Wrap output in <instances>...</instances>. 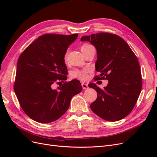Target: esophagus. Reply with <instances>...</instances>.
Returning a JSON list of instances; mask_svg holds the SVG:
<instances>
[{
  "mask_svg": "<svg viewBox=\"0 0 157 157\" xmlns=\"http://www.w3.org/2000/svg\"><path fill=\"white\" fill-rule=\"evenodd\" d=\"M82 88L84 89V90H86L88 88V84H86V83H82Z\"/></svg>",
  "mask_w": 157,
  "mask_h": 157,
  "instance_id": "esophagus-1",
  "label": "esophagus"
}]
</instances>
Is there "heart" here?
I'll use <instances>...</instances> for the list:
<instances>
[{
    "label": "heart",
    "mask_w": 157,
    "mask_h": 157,
    "mask_svg": "<svg viewBox=\"0 0 157 157\" xmlns=\"http://www.w3.org/2000/svg\"><path fill=\"white\" fill-rule=\"evenodd\" d=\"M90 44H84L81 46V50L82 52L84 51V50H86L90 47H92ZM68 54H69V50H67L65 52V53L64 54V60L67 61V58H68ZM88 72V69H75L71 73V77L73 78H77L81 80H86L87 78V73Z\"/></svg>",
    "instance_id": "heart-1"
}]
</instances>
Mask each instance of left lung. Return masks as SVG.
Returning a JSON list of instances; mask_svg holds the SVG:
<instances>
[{"mask_svg":"<svg viewBox=\"0 0 157 157\" xmlns=\"http://www.w3.org/2000/svg\"><path fill=\"white\" fill-rule=\"evenodd\" d=\"M80 40L90 42L97 50L95 66L100 74L95 76L94 80H109L103 89L92 82L88 84L98 94L90 108L105 121L122 119L134 109L141 90L138 59L126 41L117 35L99 33L83 36Z\"/></svg>","mask_w":157,"mask_h":157,"instance_id":"obj_1","label":"left lung"}]
</instances>
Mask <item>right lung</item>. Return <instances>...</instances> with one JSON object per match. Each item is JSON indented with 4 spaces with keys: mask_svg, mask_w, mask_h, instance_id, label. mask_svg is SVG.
<instances>
[{
    "mask_svg": "<svg viewBox=\"0 0 157 157\" xmlns=\"http://www.w3.org/2000/svg\"><path fill=\"white\" fill-rule=\"evenodd\" d=\"M77 36L44 34L28 46L19 58L14 92L23 111L35 121L49 123L58 120L67 111L71 98L82 90L76 79L52 88L53 83L67 78L63 57Z\"/></svg>",
    "mask_w": 157,
    "mask_h": 157,
    "instance_id": "add662e5",
    "label": "right lung"
}]
</instances>
